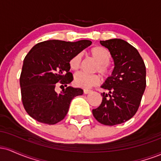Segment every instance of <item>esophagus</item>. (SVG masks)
Returning a JSON list of instances; mask_svg holds the SVG:
<instances>
[{
  "instance_id": "esophagus-1",
  "label": "esophagus",
  "mask_w": 161,
  "mask_h": 161,
  "mask_svg": "<svg viewBox=\"0 0 161 161\" xmlns=\"http://www.w3.org/2000/svg\"><path fill=\"white\" fill-rule=\"evenodd\" d=\"M83 92H84V94H89V93H91L92 92V91L91 90H88V89H84V91H83Z\"/></svg>"
}]
</instances>
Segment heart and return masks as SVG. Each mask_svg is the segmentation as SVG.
Segmentation results:
<instances>
[{
  "label": "heart",
  "mask_w": 161,
  "mask_h": 161,
  "mask_svg": "<svg viewBox=\"0 0 161 161\" xmlns=\"http://www.w3.org/2000/svg\"><path fill=\"white\" fill-rule=\"evenodd\" d=\"M89 54L97 63L95 67V71L99 72L105 78H108L112 74V68L110 65L111 55L104 47L101 46H95L89 50ZM80 53H77L72 57L69 61L70 69L77 70L81 65ZM100 76L97 74H86L83 73H78L74 76V84L77 87L82 88H89L92 86H97L100 82Z\"/></svg>",
  "instance_id": "b5f03b06"
}]
</instances>
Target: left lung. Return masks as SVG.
Segmentation results:
<instances>
[{
    "mask_svg": "<svg viewBox=\"0 0 161 161\" xmlns=\"http://www.w3.org/2000/svg\"><path fill=\"white\" fill-rule=\"evenodd\" d=\"M114 60L112 75L101 86L102 101L92 110L101 124L114 125L129 120L137 112L146 87V68L137 49L124 40L101 41Z\"/></svg>",
    "mask_w": 161,
    "mask_h": 161,
    "instance_id": "8db88e82",
    "label": "left lung"
}]
</instances>
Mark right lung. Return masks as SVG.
Segmentation results:
<instances>
[{
  "label": "right lung",
  "mask_w": 161,
  "mask_h": 161,
  "mask_svg": "<svg viewBox=\"0 0 161 161\" xmlns=\"http://www.w3.org/2000/svg\"><path fill=\"white\" fill-rule=\"evenodd\" d=\"M91 44L89 40H48L29 51L24 59L19 84L23 107L31 117L49 125L64 119L72 99L82 95L83 90L69 86L57 94L55 87L67 86L73 81L69 60Z\"/></svg>",
  "instance_id": "add662e5"
}]
</instances>
